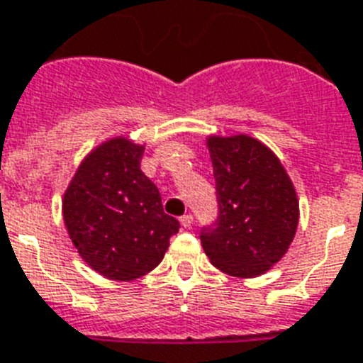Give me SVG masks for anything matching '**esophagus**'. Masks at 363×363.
<instances>
[{
	"label": "esophagus",
	"mask_w": 363,
	"mask_h": 363,
	"mask_svg": "<svg viewBox=\"0 0 363 363\" xmlns=\"http://www.w3.org/2000/svg\"><path fill=\"white\" fill-rule=\"evenodd\" d=\"M192 222H194V216L192 215L181 216V226L182 228H190V226H192Z\"/></svg>",
	"instance_id": "esophagus-1"
}]
</instances>
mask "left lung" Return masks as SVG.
Instances as JSON below:
<instances>
[{
	"instance_id": "1",
	"label": "left lung",
	"mask_w": 363,
	"mask_h": 363,
	"mask_svg": "<svg viewBox=\"0 0 363 363\" xmlns=\"http://www.w3.org/2000/svg\"><path fill=\"white\" fill-rule=\"evenodd\" d=\"M218 216L199 239L211 264L232 277L264 275L286 254L299 201L281 160L248 135L207 139Z\"/></svg>"
}]
</instances>
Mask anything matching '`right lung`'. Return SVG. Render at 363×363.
<instances>
[{
    "instance_id": "right-lung-1",
    "label": "right lung",
    "mask_w": 363,
    "mask_h": 363,
    "mask_svg": "<svg viewBox=\"0 0 363 363\" xmlns=\"http://www.w3.org/2000/svg\"><path fill=\"white\" fill-rule=\"evenodd\" d=\"M143 152L125 137L105 141L82 160L64 194L71 241L94 271L115 281L152 271L181 228L141 171Z\"/></svg>"
}]
</instances>
